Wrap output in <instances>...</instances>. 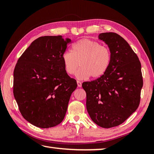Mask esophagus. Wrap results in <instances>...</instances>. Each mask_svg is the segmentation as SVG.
Wrapping results in <instances>:
<instances>
[{"label": "esophagus", "mask_w": 154, "mask_h": 154, "mask_svg": "<svg viewBox=\"0 0 154 154\" xmlns=\"http://www.w3.org/2000/svg\"><path fill=\"white\" fill-rule=\"evenodd\" d=\"M77 83L78 87H81V86H82V83H81V82H80V81H77Z\"/></svg>", "instance_id": "esophagus-1"}]
</instances>
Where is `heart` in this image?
<instances>
[{
	"label": "heart",
	"instance_id": "b5f03b06",
	"mask_svg": "<svg viewBox=\"0 0 154 154\" xmlns=\"http://www.w3.org/2000/svg\"><path fill=\"white\" fill-rule=\"evenodd\" d=\"M62 61L65 72L75 74L78 79L84 80L91 77L97 79L102 77L109 68L111 54L109 48L97 41L90 39H81L72 46V52L66 51L62 55Z\"/></svg>",
	"mask_w": 154,
	"mask_h": 154
}]
</instances>
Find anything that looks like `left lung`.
<instances>
[{"label": "left lung", "instance_id": "8db88e82", "mask_svg": "<svg viewBox=\"0 0 154 154\" xmlns=\"http://www.w3.org/2000/svg\"><path fill=\"white\" fill-rule=\"evenodd\" d=\"M99 39L109 48L110 65L102 77L84 82L82 87L91 119L98 126L109 128L123 123L138 109L143 79L139 59L122 37L105 32Z\"/></svg>", "mask_w": 154, "mask_h": 154}]
</instances>
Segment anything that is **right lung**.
Returning a JSON list of instances; mask_svg holds the SVG:
<instances>
[{
    "instance_id": "right-lung-1",
    "label": "right lung",
    "mask_w": 154,
    "mask_h": 154,
    "mask_svg": "<svg viewBox=\"0 0 154 154\" xmlns=\"http://www.w3.org/2000/svg\"><path fill=\"white\" fill-rule=\"evenodd\" d=\"M71 39L46 35L32 42L14 70L13 93L20 112L41 128L58 125L67 112L76 80L64 69L62 55Z\"/></svg>"
}]
</instances>
